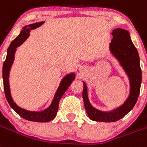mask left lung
<instances>
[{
	"instance_id": "left-lung-1",
	"label": "left lung",
	"mask_w": 147,
	"mask_h": 147,
	"mask_svg": "<svg viewBox=\"0 0 147 147\" xmlns=\"http://www.w3.org/2000/svg\"><path fill=\"white\" fill-rule=\"evenodd\" d=\"M112 35L113 39L109 43V51L128 77L129 93L123 104L115 109L111 111L99 110L89 101L87 86L83 81L82 95L86 113L91 120L100 122H115L132 110L138 98L142 79L138 52L131 40L129 32L126 29L117 28L112 30Z\"/></svg>"
}]
</instances>
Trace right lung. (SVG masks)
I'll return each instance as SVG.
<instances>
[{
	"instance_id": "right-lung-1",
	"label": "right lung",
	"mask_w": 147,
	"mask_h": 147,
	"mask_svg": "<svg viewBox=\"0 0 147 147\" xmlns=\"http://www.w3.org/2000/svg\"><path fill=\"white\" fill-rule=\"evenodd\" d=\"M45 21L42 22H37L35 24L26 25L22 28V31L18 35V36L10 43L9 47L7 49V55L3 66V88H4L5 95L6 100L9 104L10 107L15 110V112L24 119L27 121H34V122H49L52 121L57 115L58 109V104L61 100V97L67 90L70 84L75 78V72H71L67 74L61 80L58 89L55 93L54 98L51 102L50 105L42 111H30L21 108L16 104L14 101L11 95L9 86V74L11 68L15 61V52L17 51V48L22 45L26 39L29 38L30 35V31L32 29L39 27L44 24Z\"/></svg>"
}]
</instances>
